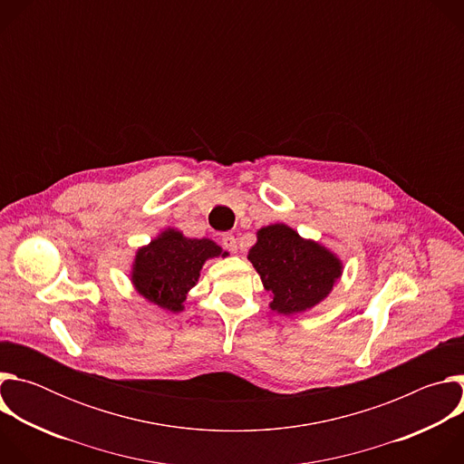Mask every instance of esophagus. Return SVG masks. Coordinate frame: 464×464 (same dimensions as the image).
Here are the masks:
<instances>
[{
	"label": "esophagus",
	"mask_w": 464,
	"mask_h": 464,
	"mask_svg": "<svg viewBox=\"0 0 464 464\" xmlns=\"http://www.w3.org/2000/svg\"><path fill=\"white\" fill-rule=\"evenodd\" d=\"M222 246H224V249H226V251H229V253H237V249H238V246H237V238H235L231 233L222 237Z\"/></svg>",
	"instance_id": "esophagus-1"
}]
</instances>
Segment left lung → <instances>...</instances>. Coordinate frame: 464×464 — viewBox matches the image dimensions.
Returning <instances> with one entry per match:
<instances>
[{"mask_svg": "<svg viewBox=\"0 0 464 464\" xmlns=\"http://www.w3.org/2000/svg\"><path fill=\"white\" fill-rule=\"evenodd\" d=\"M247 258L274 294L272 308L286 315L317 304L342 276V262L333 253L285 224L262 227Z\"/></svg>", "mask_w": 464, "mask_h": 464, "instance_id": "left-lung-1", "label": "left lung"}]
</instances>
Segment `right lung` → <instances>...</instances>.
I'll use <instances>...</instances> for the list:
<instances>
[{
    "label": "right lung",
    "instance_id": "obj_1",
    "mask_svg": "<svg viewBox=\"0 0 464 464\" xmlns=\"http://www.w3.org/2000/svg\"><path fill=\"white\" fill-rule=\"evenodd\" d=\"M222 253L209 238H185L169 229L138 251L134 281L138 292L170 312L183 310L185 294L200 277L204 262Z\"/></svg>",
    "mask_w": 464,
    "mask_h": 464
}]
</instances>
